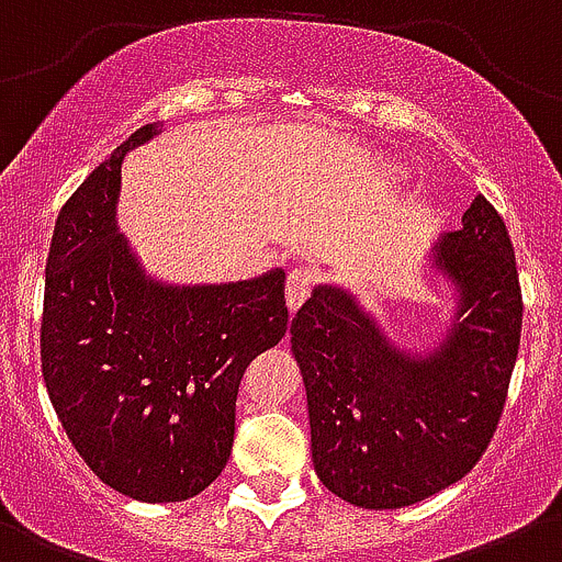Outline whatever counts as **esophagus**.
<instances>
[{"mask_svg": "<svg viewBox=\"0 0 562 562\" xmlns=\"http://www.w3.org/2000/svg\"><path fill=\"white\" fill-rule=\"evenodd\" d=\"M314 284H317V276H314V270L295 267V270L290 272V278H286V306H290L292 314H295L297 308L303 306V301L312 295Z\"/></svg>", "mask_w": 562, "mask_h": 562, "instance_id": "obj_1", "label": "esophagus"}]
</instances>
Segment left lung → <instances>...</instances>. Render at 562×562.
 Wrapping results in <instances>:
<instances>
[{
	"instance_id": "obj_1",
	"label": "left lung",
	"mask_w": 562,
	"mask_h": 562,
	"mask_svg": "<svg viewBox=\"0 0 562 562\" xmlns=\"http://www.w3.org/2000/svg\"><path fill=\"white\" fill-rule=\"evenodd\" d=\"M432 248L461 303L430 356L400 352L341 286H317L292 319L314 472L350 505L392 510L458 483L505 408L525 312L505 221L477 195Z\"/></svg>"
}]
</instances>
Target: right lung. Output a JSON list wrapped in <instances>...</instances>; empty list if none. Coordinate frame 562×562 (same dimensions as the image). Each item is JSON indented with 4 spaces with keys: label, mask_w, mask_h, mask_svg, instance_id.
Segmentation results:
<instances>
[{
    "label": "right lung",
    "mask_w": 562,
    "mask_h": 562,
    "mask_svg": "<svg viewBox=\"0 0 562 562\" xmlns=\"http://www.w3.org/2000/svg\"><path fill=\"white\" fill-rule=\"evenodd\" d=\"M60 210L46 259L41 367L71 445L95 477L140 502H184L226 469L245 370L284 339V272L215 286L151 281L117 234L126 151Z\"/></svg>",
    "instance_id": "right-lung-1"
}]
</instances>
